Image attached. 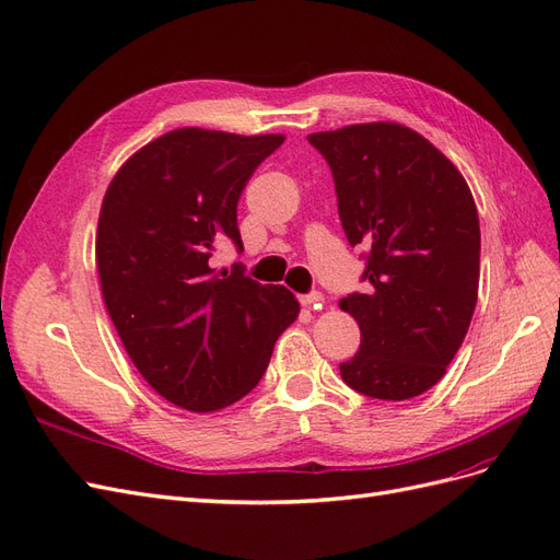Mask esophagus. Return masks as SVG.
Masks as SVG:
<instances>
[{
	"label": "esophagus",
	"mask_w": 560,
	"mask_h": 560,
	"mask_svg": "<svg viewBox=\"0 0 560 560\" xmlns=\"http://www.w3.org/2000/svg\"><path fill=\"white\" fill-rule=\"evenodd\" d=\"M299 301H301V306H306V308H319L322 303H325V296H322V292H311V294L299 296Z\"/></svg>",
	"instance_id": "1"
}]
</instances>
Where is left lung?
<instances>
[{"instance_id": "8db88e82", "label": "left lung", "mask_w": 560, "mask_h": 560, "mask_svg": "<svg viewBox=\"0 0 560 560\" xmlns=\"http://www.w3.org/2000/svg\"><path fill=\"white\" fill-rule=\"evenodd\" d=\"M308 142L331 167L348 243L369 249V290L338 303L362 331L341 378L374 399L418 397L446 374L477 306L481 231L469 186L401 124H354Z\"/></svg>"}]
</instances>
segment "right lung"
Masks as SVG:
<instances>
[{
    "label": "right lung",
    "mask_w": 560,
    "mask_h": 560,
    "mask_svg": "<svg viewBox=\"0 0 560 560\" xmlns=\"http://www.w3.org/2000/svg\"><path fill=\"white\" fill-rule=\"evenodd\" d=\"M284 135L179 128L118 167L100 208L95 264L107 313L142 378L179 409L219 411L257 385L299 317L282 284L210 266L243 249L238 200Z\"/></svg>",
    "instance_id": "right-lung-1"
}]
</instances>
